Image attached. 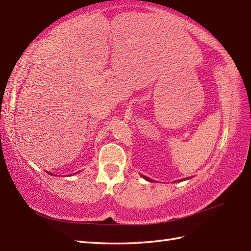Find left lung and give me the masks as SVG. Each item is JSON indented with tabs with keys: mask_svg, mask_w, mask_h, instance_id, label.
<instances>
[{
	"mask_svg": "<svg viewBox=\"0 0 251 251\" xmlns=\"http://www.w3.org/2000/svg\"><path fill=\"white\" fill-rule=\"evenodd\" d=\"M142 177H143V178H145L146 180H148V181H152V180H151L150 178H148V177H146V176H142ZM188 179H189V178H188ZM183 180H186V178H185V179H181V180H178V181H183ZM178 181H177V182H178Z\"/></svg>",
	"mask_w": 251,
	"mask_h": 251,
	"instance_id": "obj_1",
	"label": "left lung"
}]
</instances>
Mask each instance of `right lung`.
Listing matches in <instances>:
<instances>
[{
    "instance_id": "1",
    "label": "right lung",
    "mask_w": 251,
    "mask_h": 251,
    "mask_svg": "<svg viewBox=\"0 0 251 251\" xmlns=\"http://www.w3.org/2000/svg\"><path fill=\"white\" fill-rule=\"evenodd\" d=\"M50 175H51V174H50Z\"/></svg>"
}]
</instances>
